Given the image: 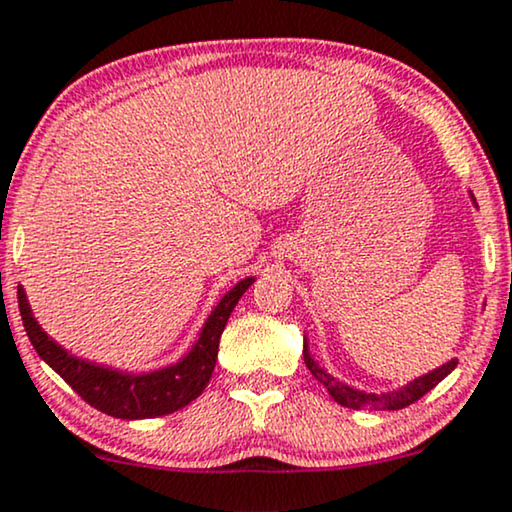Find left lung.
<instances>
[{"instance_id": "obj_1", "label": "left lung", "mask_w": 512, "mask_h": 512, "mask_svg": "<svg viewBox=\"0 0 512 512\" xmlns=\"http://www.w3.org/2000/svg\"><path fill=\"white\" fill-rule=\"evenodd\" d=\"M470 200L472 205L477 208L475 203V196L470 193ZM304 364H307L309 371L319 383L326 387L328 394L338 401L340 406H347V409H354V411H399L404 409V406L413 404V401H418L423 394H428L432 387L437 383H442V380L454 371L458 359H451L446 361V364L432 368V371L418 375V378H413L411 383H406L404 387H399V390H392V392H366V390H359V387H352L347 383H342V380L335 378L323 368L319 361L312 357V352H309V342L304 338Z\"/></svg>"}]
</instances>
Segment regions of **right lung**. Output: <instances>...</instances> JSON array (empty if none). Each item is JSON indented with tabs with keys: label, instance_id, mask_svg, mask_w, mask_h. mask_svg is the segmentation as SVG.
<instances>
[{
	"label": "right lung",
	"instance_id": "add662e5",
	"mask_svg": "<svg viewBox=\"0 0 512 512\" xmlns=\"http://www.w3.org/2000/svg\"><path fill=\"white\" fill-rule=\"evenodd\" d=\"M252 283H255V276L243 278L217 302L200 328L198 340L177 364L148 373L118 371V368L94 364V361L70 354L42 331L40 321L32 316L23 286H18V309H21L25 333L40 359L47 361L89 406L113 418L139 420L167 416V413L184 409L203 394L215 371L219 338H222L226 321Z\"/></svg>",
	"mask_w": 512,
	"mask_h": 512
}]
</instances>
